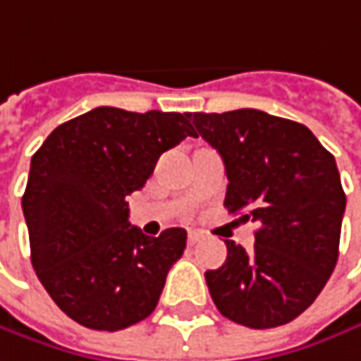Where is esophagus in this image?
<instances>
[{
  "label": "esophagus",
  "mask_w": 361,
  "mask_h": 361,
  "mask_svg": "<svg viewBox=\"0 0 361 361\" xmlns=\"http://www.w3.org/2000/svg\"><path fill=\"white\" fill-rule=\"evenodd\" d=\"M200 240H204V233L202 231H196V229H190L188 231V242L190 244H198Z\"/></svg>",
  "instance_id": "esophagus-1"
}]
</instances>
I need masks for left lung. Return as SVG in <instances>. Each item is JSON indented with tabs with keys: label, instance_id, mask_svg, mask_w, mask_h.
I'll list each match as a JSON object with an SVG mask.
<instances>
[{
	"label": "left lung",
	"instance_id": "1",
	"mask_svg": "<svg viewBox=\"0 0 361 361\" xmlns=\"http://www.w3.org/2000/svg\"><path fill=\"white\" fill-rule=\"evenodd\" d=\"M196 136L225 163V207L258 223L246 252L207 271L216 310L250 329L291 322L318 298L339 258L345 192L335 157L298 121L258 109L194 114Z\"/></svg>",
	"mask_w": 361,
	"mask_h": 361
}]
</instances>
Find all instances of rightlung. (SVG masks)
Wrapping results in <instances>:
<instances>
[{"label":"right lung","instance_id":"obj_1","mask_svg":"<svg viewBox=\"0 0 361 361\" xmlns=\"http://www.w3.org/2000/svg\"><path fill=\"white\" fill-rule=\"evenodd\" d=\"M185 136H196L190 114L97 107L32 154L22 196L30 260L59 310L86 329L121 331L157 308L188 233L145 235L128 221L126 196Z\"/></svg>","mask_w":361,"mask_h":361}]
</instances>
